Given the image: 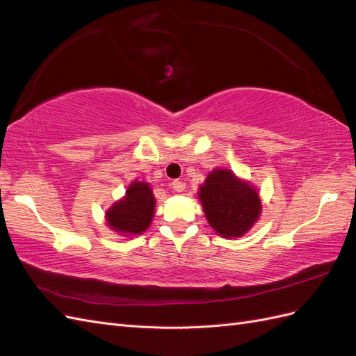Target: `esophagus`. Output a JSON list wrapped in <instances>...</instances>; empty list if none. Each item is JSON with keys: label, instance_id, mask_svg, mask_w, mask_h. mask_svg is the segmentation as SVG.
<instances>
[{"label": "esophagus", "instance_id": "esophagus-1", "mask_svg": "<svg viewBox=\"0 0 356 356\" xmlns=\"http://www.w3.org/2000/svg\"><path fill=\"white\" fill-rule=\"evenodd\" d=\"M172 188H174V190L178 191V193H181V191L186 190V184H184V182H182V181L175 179L174 182H172Z\"/></svg>", "mask_w": 356, "mask_h": 356}]
</instances>
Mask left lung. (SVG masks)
<instances>
[{
	"instance_id": "1",
	"label": "left lung",
	"mask_w": 356,
	"mask_h": 356,
	"mask_svg": "<svg viewBox=\"0 0 356 356\" xmlns=\"http://www.w3.org/2000/svg\"><path fill=\"white\" fill-rule=\"evenodd\" d=\"M211 227L222 238H241L261 213V199L257 188L234 175L230 169H213L197 191Z\"/></svg>"
}]
</instances>
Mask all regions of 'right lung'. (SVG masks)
<instances>
[{"mask_svg":"<svg viewBox=\"0 0 356 356\" xmlns=\"http://www.w3.org/2000/svg\"><path fill=\"white\" fill-rule=\"evenodd\" d=\"M156 199L153 188L145 181H132L126 195L114 202L105 212L108 227L122 236L143 234L154 217Z\"/></svg>","mask_w":356,"mask_h":356,"instance_id":"right-lung-1","label":"right lung"}]
</instances>
